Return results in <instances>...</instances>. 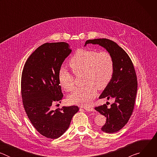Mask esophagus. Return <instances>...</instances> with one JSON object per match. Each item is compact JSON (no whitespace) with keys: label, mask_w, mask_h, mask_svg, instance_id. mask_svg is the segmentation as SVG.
<instances>
[{"label":"esophagus","mask_w":157,"mask_h":157,"mask_svg":"<svg viewBox=\"0 0 157 157\" xmlns=\"http://www.w3.org/2000/svg\"><path fill=\"white\" fill-rule=\"evenodd\" d=\"M84 110H86V111H89V112H94V109L92 107H85Z\"/></svg>","instance_id":"1"}]
</instances>
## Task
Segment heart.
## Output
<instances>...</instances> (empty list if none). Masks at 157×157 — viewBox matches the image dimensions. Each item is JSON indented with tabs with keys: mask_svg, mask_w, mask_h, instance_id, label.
Here are the masks:
<instances>
[{
	"mask_svg": "<svg viewBox=\"0 0 157 157\" xmlns=\"http://www.w3.org/2000/svg\"><path fill=\"white\" fill-rule=\"evenodd\" d=\"M69 66L76 75L83 73L82 87L77 88L69 96L68 101L73 104L89 106L95 98L97 89H104L114 73L113 57L107 52L80 49L71 57ZM60 86L66 91L73 90L74 76L61 68L58 73Z\"/></svg>",
	"mask_w": 157,
	"mask_h": 157,
	"instance_id": "1",
	"label": "heart"
}]
</instances>
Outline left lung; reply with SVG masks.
<instances>
[{
  "mask_svg": "<svg viewBox=\"0 0 157 157\" xmlns=\"http://www.w3.org/2000/svg\"><path fill=\"white\" fill-rule=\"evenodd\" d=\"M89 43L104 48L113 59V78L99 98H114L115 102L109 108L104 104L95 107V110L107 118L101 130L109 133H115L125 126L133 113L137 91L136 71L127 53L116 42L98 38L87 40L84 46Z\"/></svg>",
  "mask_w": 157,
  "mask_h": 157,
  "instance_id": "left-lung-1",
  "label": "left lung"
}]
</instances>
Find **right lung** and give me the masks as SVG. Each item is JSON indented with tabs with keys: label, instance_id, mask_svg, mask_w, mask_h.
<instances>
[{
	"label": "right lung",
	"instance_id": "add662e5",
	"mask_svg": "<svg viewBox=\"0 0 157 157\" xmlns=\"http://www.w3.org/2000/svg\"><path fill=\"white\" fill-rule=\"evenodd\" d=\"M71 53L67 43H44L29 56L22 71L21 92L25 110L33 127L47 138L61 136L79 110L75 105L52 109V104L63 97L58 73Z\"/></svg>",
	"mask_w": 157,
	"mask_h": 157
}]
</instances>
